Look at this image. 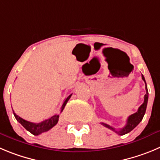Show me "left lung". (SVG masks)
Masks as SVG:
<instances>
[{"label": "left lung", "mask_w": 160, "mask_h": 160, "mask_svg": "<svg viewBox=\"0 0 160 160\" xmlns=\"http://www.w3.org/2000/svg\"><path fill=\"white\" fill-rule=\"evenodd\" d=\"M141 76H142V80H144V83H145V89H146V94L144 95V102H143V104L141 106V107H139L138 110H137L136 113L131 114V115L128 118L126 125H125V126L122 128V129H119V130H116L114 128H113L112 126H110V125H107V124H106V123H103V122H101V124H102L103 126H105V127L111 129V130H113L114 132H115L116 133H118V135L122 136V135H125V134L128 133V132H131V131H132V129H133L134 128H135L136 126H137V125H138V124L140 123L141 121H142L144 114H145L146 108H147V104H148V92L147 84H146L145 79H144V76L143 75H141Z\"/></svg>", "instance_id": "8db88e82"}]
</instances>
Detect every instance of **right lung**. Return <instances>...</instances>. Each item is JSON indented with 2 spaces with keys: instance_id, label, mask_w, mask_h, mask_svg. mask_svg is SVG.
Masks as SVG:
<instances>
[{
  "instance_id": "right-lung-1",
  "label": "right lung",
  "mask_w": 160,
  "mask_h": 160,
  "mask_svg": "<svg viewBox=\"0 0 160 160\" xmlns=\"http://www.w3.org/2000/svg\"><path fill=\"white\" fill-rule=\"evenodd\" d=\"M71 95L72 94L70 95H68V96L65 99L63 104H62L61 112H62V110H64L65 105H66V103L68 102V101L69 100ZM13 114H14V116L15 118H16V120H17L19 123L21 124L27 130L29 131V132H31V133H32L33 135L35 136L39 135V134L42 133V132L50 130V129H52L55 125H57V123H58V119H59V115L55 114V115L52 116L50 118L46 119V120L43 121V122H39V123H34V122H28V121H26L24 120V119L22 118L19 117L18 115H16V114H15L14 111H13Z\"/></svg>"
}]
</instances>
